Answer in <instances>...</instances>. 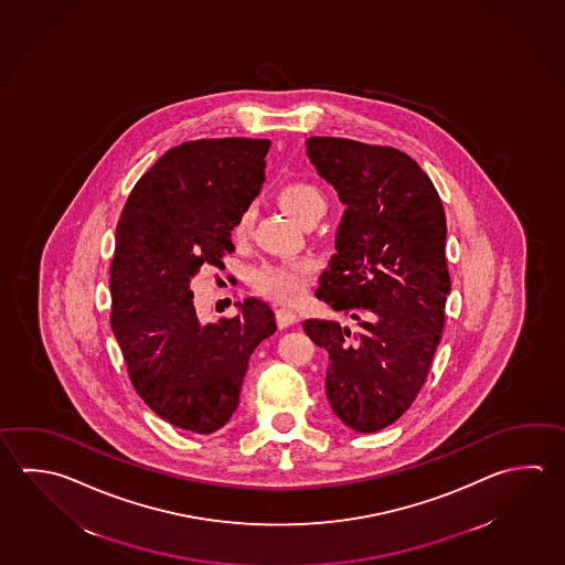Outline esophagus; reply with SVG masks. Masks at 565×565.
Wrapping results in <instances>:
<instances>
[{
	"mask_svg": "<svg viewBox=\"0 0 565 565\" xmlns=\"http://www.w3.org/2000/svg\"><path fill=\"white\" fill-rule=\"evenodd\" d=\"M297 310H292V308L288 307L277 308V322L280 329H287V327H290V324H295V322H297Z\"/></svg>",
	"mask_w": 565,
	"mask_h": 565,
	"instance_id": "esophagus-1",
	"label": "esophagus"
}]
</instances>
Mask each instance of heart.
I'll return each instance as SVG.
<instances>
[{
  "label": "heart",
  "mask_w": 565,
  "mask_h": 565,
  "mask_svg": "<svg viewBox=\"0 0 565 565\" xmlns=\"http://www.w3.org/2000/svg\"><path fill=\"white\" fill-rule=\"evenodd\" d=\"M277 201L290 215L307 225L308 221L319 218L327 201L320 189L308 181H288L277 191ZM253 225V211L243 209L233 223V238L245 241ZM312 278V265L307 260L292 263H268L253 273V282L258 290L278 300H298L307 292Z\"/></svg>",
  "instance_id": "b5f03b06"
}]
</instances>
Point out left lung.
<instances>
[{"label":"left lung","instance_id":"obj_1","mask_svg":"<svg viewBox=\"0 0 565 565\" xmlns=\"http://www.w3.org/2000/svg\"><path fill=\"white\" fill-rule=\"evenodd\" d=\"M307 154L347 205L317 298L356 329L337 319L305 320L302 329L329 352L330 408L370 434L411 408L440 344L446 215L430 177L398 149L308 137Z\"/></svg>","mask_w":565,"mask_h":565}]
</instances>
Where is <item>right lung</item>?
<instances>
[{
	"instance_id": "obj_1",
	"label": "right lung",
	"mask_w": 565,
	"mask_h": 565,
	"mask_svg": "<svg viewBox=\"0 0 565 565\" xmlns=\"http://www.w3.org/2000/svg\"><path fill=\"white\" fill-rule=\"evenodd\" d=\"M268 139H201L169 149L137 181L115 233L111 329L129 379L177 428L213 434L235 414L248 359L275 334L258 298L238 315L201 322L191 280L223 268L231 231L265 181Z\"/></svg>"
}]
</instances>
